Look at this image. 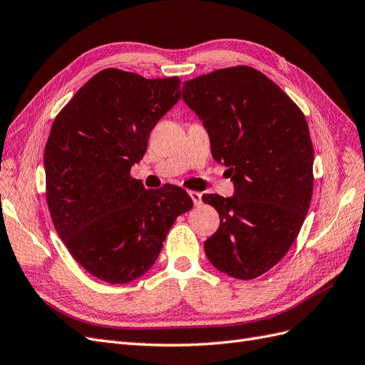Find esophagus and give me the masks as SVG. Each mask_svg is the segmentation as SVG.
Here are the masks:
<instances>
[{
    "label": "esophagus",
    "mask_w": 365,
    "mask_h": 365,
    "mask_svg": "<svg viewBox=\"0 0 365 365\" xmlns=\"http://www.w3.org/2000/svg\"><path fill=\"white\" fill-rule=\"evenodd\" d=\"M189 195H190V197L193 200V204L197 207V205H201L202 204V195L200 193V192H195V190H190L189 192Z\"/></svg>",
    "instance_id": "esophagus-1"
}]
</instances>
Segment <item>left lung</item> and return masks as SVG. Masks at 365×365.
<instances>
[{"instance_id":"obj_1","label":"left lung","mask_w":365,"mask_h":365,"mask_svg":"<svg viewBox=\"0 0 365 365\" xmlns=\"http://www.w3.org/2000/svg\"><path fill=\"white\" fill-rule=\"evenodd\" d=\"M182 98L235 182L233 197L202 196L220 217L204 242L207 257L230 277L256 279L284 257L311 205L314 146L306 117L279 85L247 65L187 81Z\"/></svg>"}]
</instances>
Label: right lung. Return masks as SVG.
Listing matches in <instances>:
<instances>
[{"label": "right lung", "instance_id": "right-lung-1", "mask_svg": "<svg viewBox=\"0 0 365 365\" xmlns=\"http://www.w3.org/2000/svg\"><path fill=\"white\" fill-rule=\"evenodd\" d=\"M180 77L106 68L53 121L43 150L53 225L73 259L106 283L146 274L175 219L193 207L178 185L146 190L130 176L150 130L180 101Z\"/></svg>", "mask_w": 365, "mask_h": 365}]
</instances>
